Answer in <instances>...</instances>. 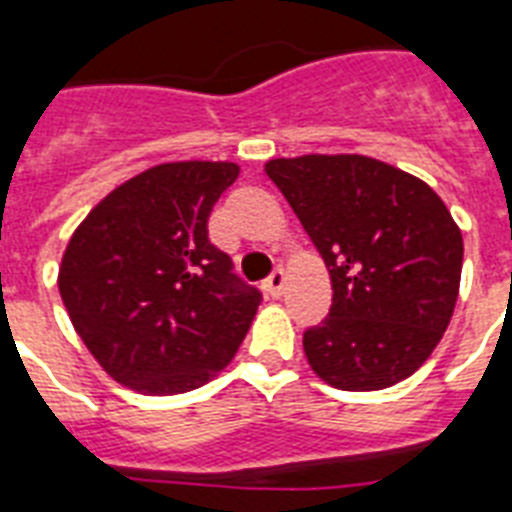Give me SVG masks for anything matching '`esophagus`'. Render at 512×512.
I'll return each mask as SVG.
<instances>
[{
  "label": "esophagus",
  "instance_id": "obj_1",
  "mask_svg": "<svg viewBox=\"0 0 512 512\" xmlns=\"http://www.w3.org/2000/svg\"><path fill=\"white\" fill-rule=\"evenodd\" d=\"M284 284H287V276H284V271L281 268H276V271L265 279L263 289L268 292L271 297H281V292H284Z\"/></svg>",
  "mask_w": 512,
  "mask_h": 512
}]
</instances>
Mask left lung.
<instances>
[{"label": "left lung", "mask_w": 512, "mask_h": 512, "mask_svg": "<svg viewBox=\"0 0 512 512\" xmlns=\"http://www.w3.org/2000/svg\"><path fill=\"white\" fill-rule=\"evenodd\" d=\"M332 279V308L303 335L308 364L340 390H382L420 369L452 321L462 233L420 177L358 154L271 159Z\"/></svg>", "instance_id": "obj_1"}]
</instances>
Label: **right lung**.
<instances>
[{"instance_id": "add662e5", "label": "right lung", "mask_w": 512, "mask_h": 512, "mask_svg": "<svg viewBox=\"0 0 512 512\" xmlns=\"http://www.w3.org/2000/svg\"><path fill=\"white\" fill-rule=\"evenodd\" d=\"M231 162H170L140 172L84 217L58 289L76 335L116 382L148 396L201 388L228 366L260 292L209 241Z\"/></svg>"}]
</instances>
